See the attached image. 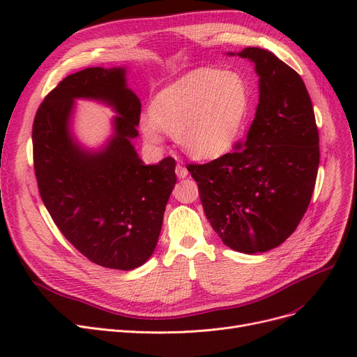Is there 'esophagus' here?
Masks as SVG:
<instances>
[{"label":"esophagus","instance_id":"obj_1","mask_svg":"<svg viewBox=\"0 0 357 357\" xmlns=\"http://www.w3.org/2000/svg\"><path fill=\"white\" fill-rule=\"evenodd\" d=\"M176 174H177V177L178 178H186L188 177V174H189V171H188V168L185 167V165H177L176 167Z\"/></svg>","mask_w":357,"mask_h":357}]
</instances>
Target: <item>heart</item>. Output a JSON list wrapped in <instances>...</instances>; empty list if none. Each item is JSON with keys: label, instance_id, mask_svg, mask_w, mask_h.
Segmentation results:
<instances>
[{"label": "heart", "instance_id": "obj_1", "mask_svg": "<svg viewBox=\"0 0 357 357\" xmlns=\"http://www.w3.org/2000/svg\"><path fill=\"white\" fill-rule=\"evenodd\" d=\"M248 104L240 74L197 68L159 91L138 125L149 144L162 146L167 131L192 158L215 159L235 146Z\"/></svg>", "mask_w": 357, "mask_h": 357}]
</instances>
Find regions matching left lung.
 <instances>
[{"mask_svg":"<svg viewBox=\"0 0 357 357\" xmlns=\"http://www.w3.org/2000/svg\"><path fill=\"white\" fill-rule=\"evenodd\" d=\"M259 77V104L245 142L188 169L205 215L223 244L255 255L294 234L305 214L319 169V131L301 75L274 53L245 47Z\"/></svg>","mask_w":357,"mask_h":357,"instance_id":"8db88e82","label":"left lung"}]
</instances>
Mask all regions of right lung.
Returning <instances> with one entry per match:
<instances>
[{"instance_id":"add662e5","label":"right lung","mask_w":357,"mask_h":357,"mask_svg":"<svg viewBox=\"0 0 357 357\" xmlns=\"http://www.w3.org/2000/svg\"><path fill=\"white\" fill-rule=\"evenodd\" d=\"M75 99L101 102L116 113L112 135L98 149L72 132ZM142 102L128 88L126 67L70 74L37 110L32 126L40 195L62 235L104 268L131 271L153 255L176 160L146 165L134 147Z\"/></svg>"}]
</instances>
